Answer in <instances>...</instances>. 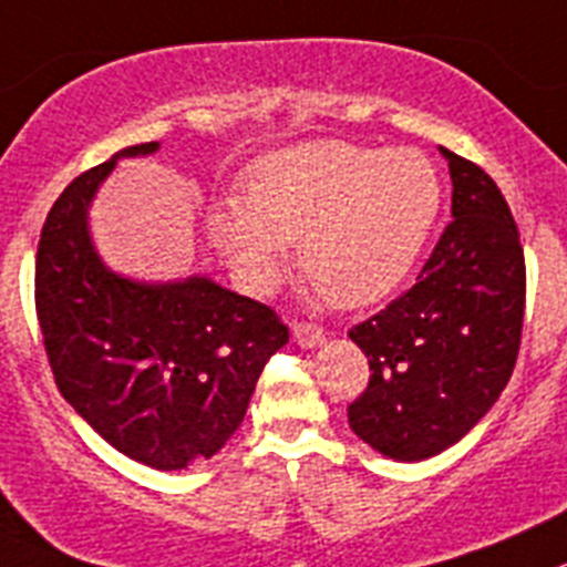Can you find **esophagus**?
<instances>
[{"mask_svg": "<svg viewBox=\"0 0 567 567\" xmlns=\"http://www.w3.org/2000/svg\"><path fill=\"white\" fill-rule=\"evenodd\" d=\"M293 338L299 341V347L313 349V347H319L321 341H324V330H321L319 324H313V321H296Z\"/></svg>", "mask_w": 567, "mask_h": 567, "instance_id": "1", "label": "esophagus"}]
</instances>
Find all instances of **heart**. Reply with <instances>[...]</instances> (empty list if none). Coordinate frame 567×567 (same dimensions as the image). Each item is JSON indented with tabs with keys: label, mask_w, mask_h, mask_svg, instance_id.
<instances>
[{
	"label": "heart",
	"mask_w": 567,
	"mask_h": 567,
	"mask_svg": "<svg viewBox=\"0 0 567 567\" xmlns=\"http://www.w3.org/2000/svg\"><path fill=\"white\" fill-rule=\"evenodd\" d=\"M246 195L212 200L206 226L254 290L279 282L288 243L301 274L338 308H367L414 271L442 209V182L420 151L310 142L254 162Z\"/></svg>",
	"instance_id": "heart-1"
}]
</instances>
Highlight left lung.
Segmentation results:
<instances>
[{
  "mask_svg": "<svg viewBox=\"0 0 567 567\" xmlns=\"http://www.w3.org/2000/svg\"><path fill=\"white\" fill-rule=\"evenodd\" d=\"M453 220L414 288L349 330L369 358L349 427L383 456L422 462L456 444L506 389L520 352L526 259L498 184L444 151Z\"/></svg>",
  "mask_w": 567,
  "mask_h": 567,
  "instance_id": "8db88e82",
  "label": "left lung"
}]
</instances>
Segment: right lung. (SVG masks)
Segmentation results:
<instances>
[{
	"label": "right lung",
	"instance_id": "right-lung-1",
	"mask_svg": "<svg viewBox=\"0 0 567 567\" xmlns=\"http://www.w3.org/2000/svg\"><path fill=\"white\" fill-rule=\"evenodd\" d=\"M156 147H125L58 195L35 254V313L63 400L134 462L184 470L240 427L288 327L268 305L206 277L145 285L103 266L89 204L116 158Z\"/></svg>",
	"mask_w": 567,
	"mask_h": 567
}]
</instances>
